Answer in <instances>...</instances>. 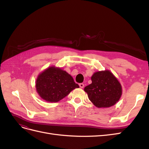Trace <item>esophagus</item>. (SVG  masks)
Masks as SVG:
<instances>
[{
	"instance_id": "esophagus-1",
	"label": "esophagus",
	"mask_w": 149,
	"mask_h": 149,
	"mask_svg": "<svg viewBox=\"0 0 149 149\" xmlns=\"http://www.w3.org/2000/svg\"><path fill=\"white\" fill-rule=\"evenodd\" d=\"M79 87H80L81 88H83L84 86V84L83 83H80V84H79Z\"/></svg>"
}]
</instances>
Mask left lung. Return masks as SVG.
Wrapping results in <instances>:
<instances>
[{
	"instance_id": "8db88e82",
	"label": "left lung",
	"mask_w": 149,
	"mask_h": 149,
	"mask_svg": "<svg viewBox=\"0 0 149 149\" xmlns=\"http://www.w3.org/2000/svg\"><path fill=\"white\" fill-rule=\"evenodd\" d=\"M91 81L92 83L84 90L94 106L106 108L119 101L123 93L121 84L109 70L95 72L91 76Z\"/></svg>"
}]
</instances>
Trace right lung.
<instances>
[{
  "mask_svg": "<svg viewBox=\"0 0 149 149\" xmlns=\"http://www.w3.org/2000/svg\"><path fill=\"white\" fill-rule=\"evenodd\" d=\"M35 83L38 95L49 102H58L73 89L79 87L70 74L54 66L40 73Z\"/></svg>",
  "mask_w": 149,
  "mask_h": 149,
  "instance_id": "add662e5",
  "label": "right lung"
}]
</instances>
